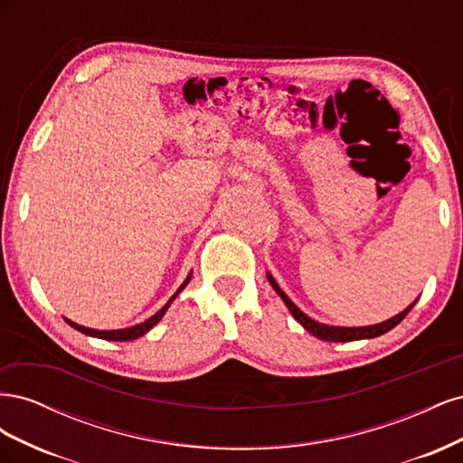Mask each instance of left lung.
<instances>
[{
	"instance_id": "1",
	"label": "left lung",
	"mask_w": 463,
	"mask_h": 463,
	"mask_svg": "<svg viewBox=\"0 0 463 463\" xmlns=\"http://www.w3.org/2000/svg\"><path fill=\"white\" fill-rule=\"evenodd\" d=\"M269 282L272 284V288L278 291V296L284 299V303L288 305L289 313L293 315V318H296L299 325L307 330L311 332L313 335H317L318 340H325V342H354V340H363V338H376V335H381L388 330L394 328L396 325H400V322L405 318V315H408L411 311V307L415 305H410L408 309L402 311L400 315L388 318L386 322H381V325H374V326H361V328H344V326H328V325H320V322L313 320L307 317L303 311H299L296 305L291 303V299L286 296V293L279 289V286L274 282V278L269 276Z\"/></svg>"
}]
</instances>
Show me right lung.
I'll return each instance as SVG.
<instances>
[{
    "instance_id": "1",
    "label": "right lung",
    "mask_w": 463,
    "mask_h": 463,
    "mask_svg": "<svg viewBox=\"0 0 463 463\" xmlns=\"http://www.w3.org/2000/svg\"><path fill=\"white\" fill-rule=\"evenodd\" d=\"M191 278V276H189ZM189 278L185 279V284L181 286L177 291H175V296L177 293L184 289L185 286H187V282H189ZM175 296L167 301L162 309L156 313V315H152L150 318H146L145 322H141V325H137V326H131V328H123V330H92V328H85V326H79V325H75V322H71V320H67L69 325H71L75 330H79V332H82V334H87V335H94V338H102V340H111V342H129V340H137L138 335H143V334H146L154 325H156V322L164 317V313L167 311V307H170V303L175 299Z\"/></svg>"
}]
</instances>
